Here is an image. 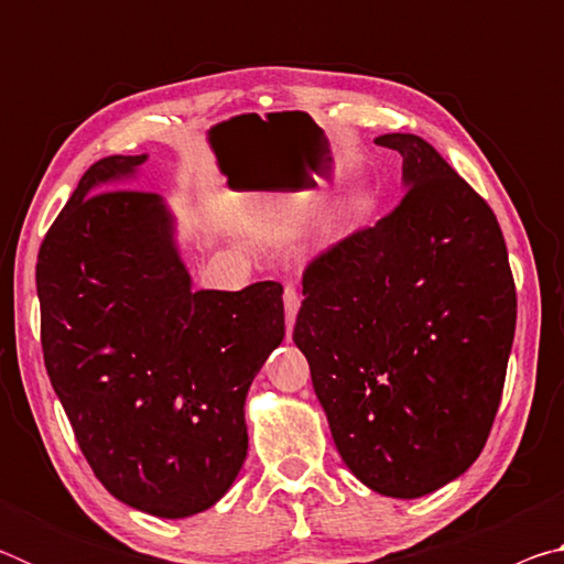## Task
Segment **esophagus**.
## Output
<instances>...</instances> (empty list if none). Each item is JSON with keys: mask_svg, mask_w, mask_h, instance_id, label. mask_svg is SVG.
Masks as SVG:
<instances>
[{"mask_svg": "<svg viewBox=\"0 0 564 564\" xmlns=\"http://www.w3.org/2000/svg\"><path fill=\"white\" fill-rule=\"evenodd\" d=\"M283 308H285V328H289V336H291L293 323H295V313H299V308H301L299 291H295L293 285H285V289H283Z\"/></svg>", "mask_w": 564, "mask_h": 564, "instance_id": "34e87169", "label": "esophagus"}]
</instances>
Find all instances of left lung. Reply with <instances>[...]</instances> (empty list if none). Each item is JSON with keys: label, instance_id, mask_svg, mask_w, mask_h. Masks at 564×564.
<instances>
[{"label": "left lung", "instance_id": "obj_1", "mask_svg": "<svg viewBox=\"0 0 564 564\" xmlns=\"http://www.w3.org/2000/svg\"><path fill=\"white\" fill-rule=\"evenodd\" d=\"M400 204L305 265L293 340L343 463L370 490L423 498L482 453L498 413L518 295L498 218L415 133Z\"/></svg>", "mask_w": 564, "mask_h": 564}]
</instances>
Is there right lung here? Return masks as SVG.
Listing matches in <instances>:
<instances>
[{"instance_id":"1","label":"right lung","mask_w":564,"mask_h":564,"mask_svg":"<svg viewBox=\"0 0 564 564\" xmlns=\"http://www.w3.org/2000/svg\"><path fill=\"white\" fill-rule=\"evenodd\" d=\"M141 156L82 176L36 261L42 350L76 443L104 488L156 518L224 498L246 460V393L285 336L283 285L194 291L174 216L111 188Z\"/></svg>"}]
</instances>
